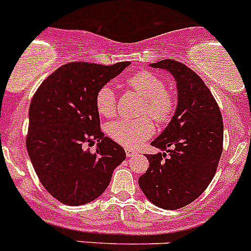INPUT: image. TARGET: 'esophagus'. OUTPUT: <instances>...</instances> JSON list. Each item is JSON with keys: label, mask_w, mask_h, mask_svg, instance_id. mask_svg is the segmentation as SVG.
<instances>
[{"label": "esophagus", "mask_w": 251, "mask_h": 251, "mask_svg": "<svg viewBox=\"0 0 251 251\" xmlns=\"http://www.w3.org/2000/svg\"><path fill=\"white\" fill-rule=\"evenodd\" d=\"M135 154H137V151H133V149L130 148H126V155H127L128 158L133 157V155H135Z\"/></svg>", "instance_id": "obj_1"}]
</instances>
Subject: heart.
Here are the masks:
<instances>
[{
    "instance_id": "heart-1",
    "label": "heart",
    "mask_w": 251,
    "mask_h": 251,
    "mask_svg": "<svg viewBox=\"0 0 251 251\" xmlns=\"http://www.w3.org/2000/svg\"><path fill=\"white\" fill-rule=\"evenodd\" d=\"M130 88L141 93L146 102L142 113L149 114L159 124L168 123L176 109V97L165 89V82L154 73L142 71L127 79ZM96 109L103 117L110 118L116 114V92L108 84L100 87L94 97ZM108 135L114 142L127 148H137L154 133L153 122L149 117L137 119H118L108 124Z\"/></svg>"
}]
</instances>
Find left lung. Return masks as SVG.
I'll use <instances>...</instances> for the list:
<instances>
[{
	"mask_svg": "<svg viewBox=\"0 0 251 251\" xmlns=\"http://www.w3.org/2000/svg\"><path fill=\"white\" fill-rule=\"evenodd\" d=\"M151 67L169 71L176 78L178 105L151 143L164 151L146 155L149 168L138 183L154 205L174 210L194 201L210 184L223 151L224 126L219 105L194 71L173 59Z\"/></svg>",
	"mask_w": 251,
	"mask_h": 251,
	"instance_id": "8db88e82",
	"label": "left lung"
}]
</instances>
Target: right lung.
<instances>
[{
  "instance_id": "add662e5",
  "label": "right lung",
  "mask_w": 251,
  "mask_h": 251,
  "mask_svg": "<svg viewBox=\"0 0 251 251\" xmlns=\"http://www.w3.org/2000/svg\"><path fill=\"white\" fill-rule=\"evenodd\" d=\"M129 64H63L32 97L27 151L46 190L66 205H83L100 197L126 159L124 149L100 130L94 97ZM96 140L94 153L84 148Z\"/></svg>"
}]
</instances>
